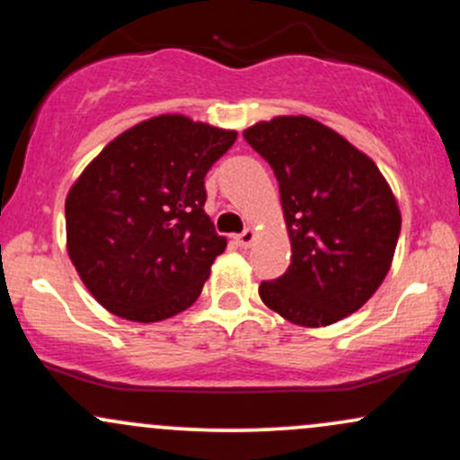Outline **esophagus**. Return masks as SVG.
<instances>
[{"mask_svg":"<svg viewBox=\"0 0 460 460\" xmlns=\"http://www.w3.org/2000/svg\"><path fill=\"white\" fill-rule=\"evenodd\" d=\"M235 240H237V244H240L242 248H248V246L252 244V242H255V231H252V229H244L240 235L235 237Z\"/></svg>","mask_w":460,"mask_h":460,"instance_id":"obj_1","label":"esophagus"}]
</instances>
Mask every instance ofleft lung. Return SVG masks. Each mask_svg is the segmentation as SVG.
<instances>
[{"instance_id":"left-lung-1","label":"left lung","mask_w":460,"mask_h":460,"mask_svg":"<svg viewBox=\"0 0 460 460\" xmlns=\"http://www.w3.org/2000/svg\"><path fill=\"white\" fill-rule=\"evenodd\" d=\"M244 138L272 166L292 242L288 270L260 285L263 303L300 326L361 309L387 277L402 223L376 164L309 116H277Z\"/></svg>"}]
</instances>
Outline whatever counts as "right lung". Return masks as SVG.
Here are the masks:
<instances>
[{"mask_svg": "<svg viewBox=\"0 0 460 460\" xmlns=\"http://www.w3.org/2000/svg\"><path fill=\"white\" fill-rule=\"evenodd\" d=\"M237 131L164 114L114 138L66 197V246L110 314L160 322L199 298L226 240L205 214V175Z\"/></svg>", "mask_w": 460, "mask_h": 460, "instance_id": "1", "label": "right lung"}]
</instances>
